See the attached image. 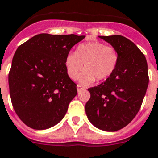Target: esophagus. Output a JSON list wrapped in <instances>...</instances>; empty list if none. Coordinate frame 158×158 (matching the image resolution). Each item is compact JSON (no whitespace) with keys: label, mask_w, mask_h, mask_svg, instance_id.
Listing matches in <instances>:
<instances>
[{"label":"esophagus","mask_w":158,"mask_h":158,"mask_svg":"<svg viewBox=\"0 0 158 158\" xmlns=\"http://www.w3.org/2000/svg\"><path fill=\"white\" fill-rule=\"evenodd\" d=\"M83 89H84V88H83L82 86H81V85H77V89H78V91L82 90Z\"/></svg>","instance_id":"1"}]
</instances>
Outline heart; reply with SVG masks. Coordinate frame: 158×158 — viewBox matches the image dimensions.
I'll use <instances>...</instances> for the list:
<instances>
[{
    "label": "heart",
    "mask_w": 158,
    "mask_h": 158,
    "mask_svg": "<svg viewBox=\"0 0 158 158\" xmlns=\"http://www.w3.org/2000/svg\"><path fill=\"white\" fill-rule=\"evenodd\" d=\"M119 63V53L114 47L106 46L100 42L79 44L74 53H69L65 58V69L69 78L76 79L81 70L85 69L79 77V81L89 85L106 80L114 73Z\"/></svg>",
    "instance_id": "1"
}]
</instances>
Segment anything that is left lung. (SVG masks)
I'll use <instances>...</instances> for the list:
<instances>
[{"instance_id":"obj_1","label":"left lung","mask_w":158,"mask_h":158,"mask_svg":"<svg viewBox=\"0 0 158 158\" xmlns=\"http://www.w3.org/2000/svg\"><path fill=\"white\" fill-rule=\"evenodd\" d=\"M119 53L117 68L100 85L88 89L85 111L94 127L106 131L122 129L135 118L147 92L149 76L144 54L121 35L100 36Z\"/></svg>"}]
</instances>
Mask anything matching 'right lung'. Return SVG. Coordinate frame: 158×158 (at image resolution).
Here are the masks:
<instances>
[{"instance_id": "1", "label": "right lung", "mask_w": 158, "mask_h": 158, "mask_svg": "<svg viewBox=\"0 0 158 158\" xmlns=\"http://www.w3.org/2000/svg\"><path fill=\"white\" fill-rule=\"evenodd\" d=\"M85 36L37 34L18 47L8 74L11 104L20 120L44 130L64 118L78 91L65 58Z\"/></svg>"}]
</instances>
